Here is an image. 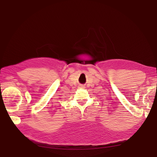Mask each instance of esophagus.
Here are the masks:
<instances>
[{"instance_id": "1", "label": "esophagus", "mask_w": 157, "mask_h": 157, "mask_svg": "<svg viewBox=\"0 0 157 157\" xmlns=\"http://www.w3.org/2000/svg\"><path fill=\"white\" fill-rule=\"evenodd\" d=\"M80 87H81V88H84V86H80Z\"/></svg>"}]
</instances>
